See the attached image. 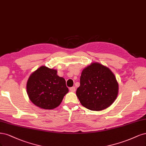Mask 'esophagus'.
<instances>
[{"mask_svg":"<svg viewBox=\"0 0 146 146\" xmlns=\"http://www.w3.org/2000/svg\"><path fill=\"white\" fill-rule=\"evenodd\" d=\"M70 90L72 92H74L75 91H76V88H75V87H70Z\"/></svg>","mask_w":146,"mask_h":146,"instance_id":"1","label":"esophagus"}]
</instances>
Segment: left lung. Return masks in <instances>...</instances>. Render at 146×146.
<instances>
[{
    "instance_id": "obj_1",
    "label": "left lung",
    "mask_w": 146,
    "mask_h": 146,
    "mask_svg": "<svg viewBox=\"0 0 146 146\" xmlns=\"http://www.w3.org/2000/svg\"><path fill=\"white\" fill-rule=\"evenodd\" d=\"M118 83L111 70L98 62L84 68L76 96L87 109L100 111L110 106L117 98Z\"/></svg>"
}]
</instances>
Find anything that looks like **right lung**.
<instances>
[{
	"label": "right lung",
	"instance_id": "add662e5",
	"mask_svg": "<svg viewBox=\"0 0 146 146\" xmlns=\"http://www.w3.org/2000/svg\"><path fill=\"white\" fill-rule=\"evenodd\" d=\"M27 92L35 105L51 110L60 105L68 88L65 79L58 76L57 70L42 66L28 79Z\"/></svg>",
	"mask_w": 146,
	"mask_h": 146
}]
</instances>
